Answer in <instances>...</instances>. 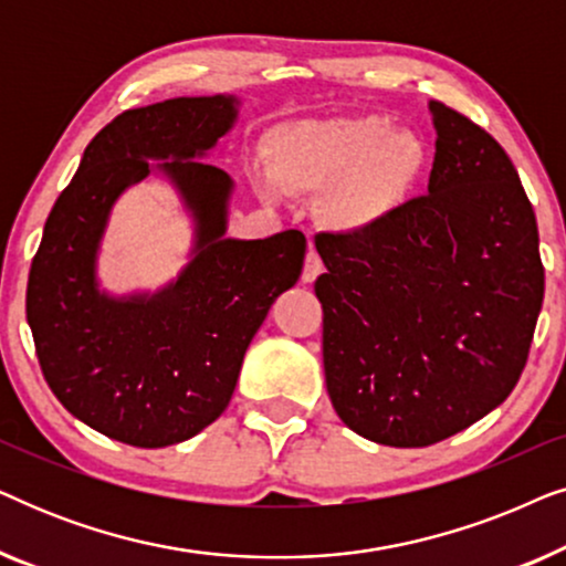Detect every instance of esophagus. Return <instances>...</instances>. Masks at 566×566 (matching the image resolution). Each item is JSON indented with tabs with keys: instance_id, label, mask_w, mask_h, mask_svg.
I'll list each match as a JSON object with an SVG mask.
<instances>
[{
	"instance_id": "obj_1",
	"label": "esophagus",
	"mask_w": 566,
	"mask_h": 566,
	"mask_svg": "<svg viewBox=\"0 0 566 566\" xmlns=\"http://www.w3.org/2000/svg\"><path fill=\"white\" fill-rule=\"evenodd\" d=\"M322 270H324L322 258H319V254H316L314 250H308V252H306V262H304V273H301V281H304V283H314L316 275H319Z\"/></svg>"
}]
</instances>
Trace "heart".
<instances>
[{
    "mask_svg": "<svg viewBox=\"0 0 566 566\" xmlns=\"http://www.w3.org/2000/svg\"><path fill=\"white\" fill-rule=\"evenodd\" d=\"M428 149L412 130L381 115L296 120L265 144V172L289 196L322 192L319 216L329 229L363 234L389 221L420 182Z\"/></svg>",
    "mask_w": 566,
    "mask_h": 566,
    "instance_id": "heart-1",
    "label": "heart"
}]
</instances>
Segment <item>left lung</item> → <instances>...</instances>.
<instances>
[{"mask_svg":"<svg viewBox=\"0 0 566 566\" xmlns=\"http://www.w3.org/2000/svg\"><path fill=\"white\" fill-rule=\"evenodd\" d=\"M428 196L363 234H316L332 407L358 436L424 448L502 405L544 304L536 213L505 149L430 99Z\"/></svg>","mask_w":566,"mask_h":566,"instance_id":"obj_1","label":"left lung"}]
</instances>
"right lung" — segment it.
<instances>
[{"label":"right lung","instance_id":"1","mask_svg":"<svg viewBox=\"0 0 566 566\" xmlns=\"http://www.w3.org/2000/svg\"><path fill=\"white\" fill-rule=\"evenodd\" d=\"M237 118L234 97H175L113 118L45 221L25 312L45 384L76 420L136 448L182 443L234 394L239 368L273 301L298 281L306 237L223 239L231 180L196 157ZM181 190L199 223L197 258L154 297L96 291L94 258L114 198L150 171Z\"/></svg>","mask_w":566,"mask_h":566}]
</instances>
